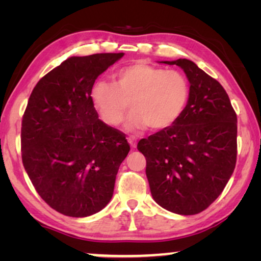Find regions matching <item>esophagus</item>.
Masks as SVG:
<instances>
[{"mask_svg":"<svg viewBox=\"0 0 261 261\" xmlns=\"http://www.w3.org/2000/svg\"><path fill=\"white\" fill-rule=\"evenodd\" d=\"M127 140H128V142H129V145L132 146V148L137 147V140H135L134 138H128Z\"/></svg>","mask_w":261,"mask_h":261,"instance_id":"34e87169","label":"esophagus"}]
</instances>
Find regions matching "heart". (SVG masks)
Wrapping results in <instances>:
<instances>
[{"mask_svg":"<svg viewBox=\"0 0 261 261\" xmlns=\"http://www.w3.org/2000/svg\"><path fill=\"white\" fill-rule=\"evenodd\" d=\"M91 101L101 119L109 126L127 122L130 130L151 127L159 130L172 126L183 114L190 96L188 78L177 70L137 63L114 74V84L97 81L91 88Z\"/></svg>","mask_w":261,"mask_h":261,"instance_id":"1","label":"heart"}]
</instances>
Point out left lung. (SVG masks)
Wrapping results in <instances>:
<instances>
[{"label":"left lung","mask_w":261,"mask_h":261,"mask_svg":"<svg viewBox=\"0 0 261 261\" xmlns=\"http://www.w3.org/2000/svg\"><path fill=\"white\" fill-rule=\"evenodd\" d=\"M187 74L190 96L172 126L141 139L152 197L164 209L195 215L221 195L237 164L238 119L226 90L189 59L160 62Z\"/></svg>","instance_id":"8db88e82"}]
</instances>
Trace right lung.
<instances>
[{
	"mask_svg": "<svg viewBox=\"0 0 261 261\" xmlns=\"http://www.w3.org/2000/svg\"><path fill=\"white\" fill-rule=\"evenodd\" d=\"M122 57H70L38 82L28 99L21 127L24 170L40 197L63 215H94L113 197L130 147L122 132L98 119L90 92Z\"/></svg>",
	"mask_w": 261,
	"mask_h": 261,
	"instance_id": "add662e5",
	"label": "right lung"
}]
</instances>
